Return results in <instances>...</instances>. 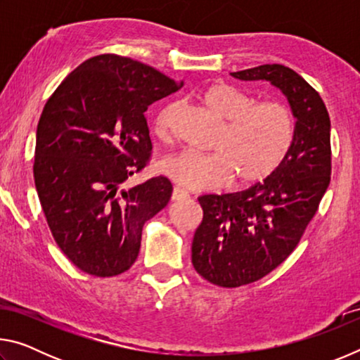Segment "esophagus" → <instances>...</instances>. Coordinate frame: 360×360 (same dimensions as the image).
<instances>
[{"label": "esophagus", "instance_id": "obj_1", "mask_svg": "<svg viewBox=\"0 0 360 360\" xmlns=\"http://www.w3.org/2000/svg\"><path fill=\"white\" fill-rule=\"evenodd\" d=\"M188 197H191V195H188V192L184 191V188H181L178 186L173 188V200H186Z\"/></svg>", "mask_w": 360, "mask_h": 360}]
</instances>
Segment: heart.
<instances>
[{
    "label": "heart",
    "mask_w": 360,
    "mask_h": 360,
    "mask_svg": "<svg viewBox=\"0 0 360 360\" xmlns=\"http://www.w3.org/2000/svg\"><path fill=\"white\" fill-rule=\"evenodd\" d=\"M206 111L221 120V130L210 154L179 152L160 162L163 174L193 191L216 188L233 178L235 184L265 179L288 157L295 136V119L281 101L255 103L251 95L230 84H212L203 90ZM173 106L157 114V136H169Z\"/></svg>",
    "instance_id": "obj_1"
}]
</instances>
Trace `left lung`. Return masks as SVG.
Wrapping results in <instances>:
<instances>
[{
  "instance_id": "obj_1",
  "label": "left lung",
  "mask_w": 360,
  "mask_h": 360,
  "mask_svg": "<svg viewBox=\"0 0 360 360\" xmlns=\"http://www.w3.org/2000/svg\"><path fill=\"white\" fill-rule=\"evenodd\" d=\"M240 81H268L288 98L295 136L288 157L246 191L203 195V221L192 243L200 276L221 288L259 281L289 257L318 211L330 182V117L319 94L284 65L231 72Z\"/></svg>"
}]
</instances>
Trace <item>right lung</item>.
I'll return each instance as SVG.
<instances>
[{"label": "right lung", "mask_w": 360, "mask_h": 360, "mask_svg": "<svg viewBox=\"0 0 360 360\" xmlns=\"http://www.w3.org/2000/svg\"><path fill=\"white\" fill-rule=\"evenodd\" d=\"M179 87L152 66L103 53L70 72L42 109L34 186L53 240L87 275L129 270L143 225L172 198L165 176L122 184L150 158L148 106Z\"/></svg>", "instance_id": "add662e5"}]
</instances>
